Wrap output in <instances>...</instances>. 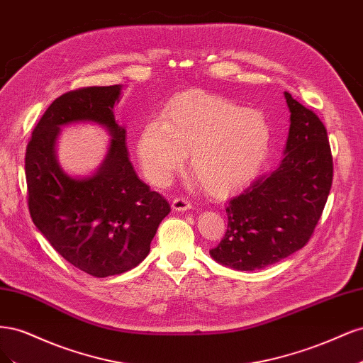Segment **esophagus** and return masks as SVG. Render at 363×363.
I'll return each instance as SVG.
<instances>
[{"label": "esophagus", "instance_id": "obj_1", "mask_svg": "<svg viewBox=\"0 0 363 363\" xmlns=\"http://www.w3.org/2000/svg\"><path fill=\"white\" fill-rule=\"evenodd\" d=\"M192 207V203L189 200L183 199V196H179V199H175L172 201V211L174 212H184V211H189Z\"/></svg>", "mask_w": 363, "mask_h": 363}]
</instances>
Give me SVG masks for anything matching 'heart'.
Returning a JSON list of instances; mask_svg holds the SVG:
<instances>
[{
  "mask_svg": "<svg viewBox=\"0 0 363 363\" xmlns=\"http://www.w3.org/2000/svg\"><path fill=\"white\" fill-rule=\"evenodd\" d=\"M271 145L262 112L203 91L171 98L159 121L140 130L138 157L147 179L164 186L191 155V172L212 195H227L256 177Z\"/></svg>",
  "mask_w": 363,
  "mask_h": 363,
  "instance_id": "1",
  "label": "heart"
}]
</instances>
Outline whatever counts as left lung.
<instances>
[{
    "label": "left lung",
    "instance_id": "8db88e82",
    "mask_svg": "<svg viewBox=\"0 0 363 363\" xmlns=\"http://www.w3.org/2000/svg\"><path fill=\"white\" fill-rule=\"evenodd\" d=\"M291 127L279 168L227 204V232L211 256L224 267L255 271L301 250L320 221L333 180V159L321 119L289 92Z\"/></svg>",
    "mask_w": 363,
    "mask_h": 363
}]
</instances>
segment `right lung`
Returning <instances> with one entry per match:
<instances>
[{"instance_id": "right-lung-1", "label": "right lung", "mask_w": 363, "mask_h": 363, "mask_svg": "<svg viewBox=\"0 0 363 363\" xmlns=\"http://www.w3.org/2000/svg\"><path fill=\"white\" fill-rule=\"evenodd\" d=\"M121 91V84L94 86L56 98L33 130L26 152L33 223L65 260L94 277L138 267L171 212L128 159L125 128L113 115ZM74 122H95L113 138L104 163L89 178H71L55 157L60 127Z\"/></svg>"}]
</instances>
